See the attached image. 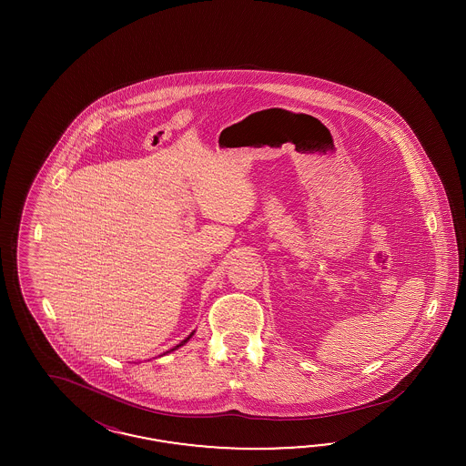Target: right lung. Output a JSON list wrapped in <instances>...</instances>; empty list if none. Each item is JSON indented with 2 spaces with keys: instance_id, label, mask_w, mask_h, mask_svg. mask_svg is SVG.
<instances>
[{
  "instance_id": "right-lung-1",
  "label": "right lung",
  "mask_w": 466,
  "mask_h": 466,
  "mask_svg": "<svg viewBox=\"0 0 466 466\" xmlns=\"http://www.w3.org/2000/svg\"><path fill=\"white\" fill-rule=\"evenodd\" d=\"M191 337H193V333H191V335H189V337H187V339H184L183 341H181V343H179V345H176V347H174V349H172V350H176V349H179V347H181V345H184V343H186V341H187V339H191Z\"/></svg>"
}]
</instances>
